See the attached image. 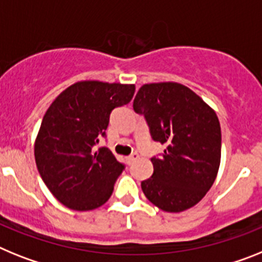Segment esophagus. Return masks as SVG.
<instances>
[{
    "label": "esophagus",
    "mask_w": 262,
    "mask_h": 262,
    "mask_svg": "<svg viewBox=\"0 0 262 262\" xmlns=\"http://www.w3.org/2000/svg\"><path fill=\"white\" fill-rule=\"evenodd\" d=\"M138 158H140V156H138V153H132L130 156H129L126 159H128V162H129V163H133L134 161H137Z\"/></svg>",
    "instance_id": "34e87169"
}]
</instances>
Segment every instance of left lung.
<instances>
[{
  "label": "left lung",
  "mask_w": 262,
  "mask_h": 262,
  "mask_svg": "<svg viewBox=\"0 0 262 262\" xmlns=\"http://www.w3.org/2000/svg\"><path fill=\"white\" fill-rule=\"evenodd\" d=\"M151 138L166 145L153 157L154 172L141 182L145 196L166 212H182L199 203L217 175L222 130L215 111L179 83L145 84L133 101Z\"/></svg>",
  "instance_id": "left-lung-1"
}]
</instances>
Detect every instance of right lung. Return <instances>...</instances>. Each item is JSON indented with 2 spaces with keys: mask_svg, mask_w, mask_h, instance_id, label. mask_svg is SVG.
<instances>
[{
  "mask_svg": "<svg viewBox=\"0 0 262 262\" xmlns=\"http://www.w3.org/2000/svg\"><path fill=\"white\" fill-rule=\"evenodd\" d=\"M133 84L87 80L72 84L43 116L34 145L38 171L51 194L75 211L103 206L125 166L100 147L113 109L128 104Z\"/></svg>",
  "mask_w": 262,
  "mask_h": 262,
  "instance_id": "right-lung-1",
  "label": "right lung"
}]
</instances>
